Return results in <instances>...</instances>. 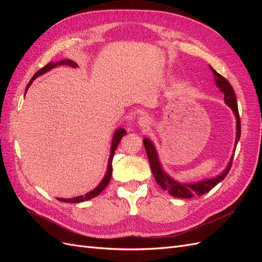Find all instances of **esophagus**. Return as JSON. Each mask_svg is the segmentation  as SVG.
I'll return each mask as SVG.
<instances>
[{
    "label": "esophagus",
    "instance_id": "1",
    "mask_svg": "<svg viewBox=\"0 0 262 262\" xmlns=\"http://www.w3.org/2000/svg\"><path fill=\"white\" fill-rule=\"evenodd\" d=\"M138 124L141 129L147 130L150 125V119L147 116H141L138 120Z\"/></svg>",
    "mask_w": 262,
    "mask_h": 262
}]
</instances>
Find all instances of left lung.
Masks as SVG:
<instances>
[{
  "label": "left lung",
  "instance_id": "8db88e82",
  "mask_svg": "<svg viewBox=\"0 0 262 262\" xmlns=\"http://www.w3.org/2000/svg\"><path fill=\"white\" fill-rule=\"evenodd\" d=\"M211 71L214 74V77H215V83L216 86L221 90V92L224 94V101L225 104L233 110V113L236 117V141H235V146L237 145L241 138V119H239V114H238V108H237V100L235 96V92L233 90L232 85L229 84V82L226 80L224 76H222L219 74L215 70H214L212 67H210ZM143 144L146 150L148 162L150 165V169H152V172L154 175V178L156 182L160 187L166 191H168V193L172 196L176 198H181V199H188V198H193L195 195H201L209 192L212 188L215 187L219 182L223 180L231 169L232 167V163H233V158L234 155H232L231 161H229L227 167L225 170L220 173L219 176L213 177L210 179H205L199 182H192V184H181V182H178L176 180H173L170 178L167 173L165 172L163 169L162 165L160 163V160H158V155L156 152V148L154 144L152 143V141L149 139H144L143 140ZM235 153V150H234Z\"/></svg>",
  "mask_w": 262,
  "mask_h": 262
}]
</instances>
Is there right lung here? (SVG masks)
<instances>
[{
  "instance_id": "add662e5",
  "label": "right lung",
  "mask_w": 262,
  "mask_h": 262,
  "mask_svg": "<svg viewBox=\"0 0 262 262\" xmlns=\"http://www.w3.org/2000/svg\"><path fill=\"white\" fill-rule=\"evenodd\" d=\"M59 66H69L71 68H77V63H75L74 61L70 60V59H66V60H61V61H58V62H50L48 63V64L45 66L43 68H41L40 70L38 71V72L35 73V75L31 77L30 82L28 83L27 87H26V92L28 90V87L31 85V83H33L34 80H36V78L38 76H40L42 74H45L46 72H48V71H50L51 69L55 68V67H59ZM126 134V131L122 128H119L116 130V132L114 133V138H113V143H112V147H110V156H109V161H108V166H107V171L105 173V177L102 178V180L100 181V184L95 188L94 190H92V191L87 192L86 194L84 195H80V196H75V198H71V199H62V198H58L59 201H62V202H68V203H80V202H84V201H87V200H91L93 199V198L97 196L99 193L102 192V190H104L107 185L109 184L110 181V178H112V175H113V158H114V155H115V152H116V148L118 147V144L119 142H120L121 138L123 136H125Z\"/></svg>"
}]
</instances>
